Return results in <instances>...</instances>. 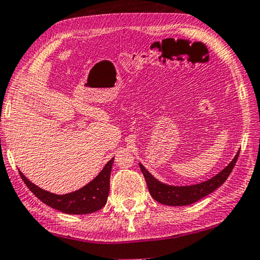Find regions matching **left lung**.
I'll list each match as a JSON object with an SVG mask.
<instances>
[{
    "label": "left lung",
    "instance_id": "8db88e82",
    "mask_svg": "<svg viewBox=\"0 0 260 260\" xmlns=\"http://www.w3.org/2000/svg\"><path fill=\"white\" fill-rule=\"evenodd\" d=\"M239 152L235 155L229 165H228L224 170L219 172L217 175H215L214 178L209 179L205 182L198 183V185H191V186H169L165 183H161L158 181L157 179H154L149 172L146 171L142 164H139L141 171L145 178L147 188L155 201L166 206H188L191 203L199 201L202 198L207 197V195L213 193L214 190H216L219 186L223 185L225 180L229 177L231 172H233L235 165H236L237 159H238Z\"/></svg>",
    "mask_w": 260,
    "mask_h": 260
}]
</instances>
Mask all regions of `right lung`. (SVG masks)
I'll list each match as a JSON object with an SVG mask.
<instances>
[{
  "label": "right lung",
  "instance_id": "right-lung-1",
  "mask_svg": "<svg viewBox=\"0 0 260 260\" xmlns=\"http://www.w3.org/2000/svg\"><path fill=\"white\" fill-rule=\"evenodd\" d=\"M113 162L114 158L107 162V165L103 167V170L100 172L98 177L88 185L82 187L81 189L73 191V193L65 195H57L44 190L27 180L21 172H19V175H21L22 180L27 188L32 191L42 202L50 206L51 208L73 215L90 214L100 210L107 203L108 195H109L110 173Z\"/></svg>",
  "mask_w": 260,
  "mask_h": 260
}]
</instances>
